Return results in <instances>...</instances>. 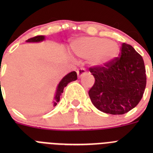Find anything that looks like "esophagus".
Instances as JSON below:
<instances>
[{
	"mask_svg": "<svg viewBox=\"0 0 153 153\" xmlns=\"http://www.w3.org/2000/svg\"><path fill=\"white\" fill-rule=\"evenodd\" d=\"M76 74H77L78 77H79V78L81 77V76H83V75H85V74H86V70H85L84 68L79 69V70H78L77 71H76Z\"/></svg>",
	"mask_w": 153,
	"mask_h": 153,
	"instance_id": "esophagus-1",
	"label": "esophagus"
}]
</instances>
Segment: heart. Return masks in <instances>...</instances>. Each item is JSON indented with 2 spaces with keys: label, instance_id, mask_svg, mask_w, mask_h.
Returning <instances> with one entry per match:
<instances>
[{
  "label": "heart",
  "instance_id": "b5f03b06",
  "mask_svg": "<svg viewBox=\"0 0 153 153\" xmlns=\"http://www.w3.org/2000/svg\"><path fill=\"white\" fill-rule=\"evenodd\" d=\"M73 53L78 57L89 60L93 66H104L119 54L117 43L94 36H81L70 44Z\"/></svg>",
  "mask_w": 153,
  "mask_h": 153
}]
</instances>
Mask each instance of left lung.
<instances>
[{"instance_id":"left-lung-1","label":"left lung","mask_w":153,"mask_h":153,"mask_svg":"<svg viewBox=\"0 0 153 153\" xmlns=\"http://www.w3.org/2000/svg\"><path fill=\"white\" fill-rule=\"evenodd\" d=\"M89 70L95 78L89 96L99 110L122 115L140 102L146 86V68L142 56L131 45L123 43L119 57Z\"/></svg>"}]
</instances>
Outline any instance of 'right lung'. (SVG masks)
Returning a JSON list of instances; mask_svg holds the SVG:
<instances>
[{"mask_svg": "<svg viewBox=\"0 0 153 153\" xmlns=\"http://www.w3.org/2000/svg\"><path fill=\"white\" fill-rule=\"evenodd\" d=\"M44 40V36H36L34 37H32V38H30L27 40V42H40L42 40ZM77 79V74L75 71H73V72L70 73V74H67V76H65L62 79V80L60 81L59 85L57 86V90H56V96H55L54 99L55 100L53 101V106H56L57 102L60 101V97L61 95V93L63 92V89H64L65 86H67V85L69 83L72 82V81L76 80Z\"/></svg>", "mask_w": 153, "mask_h": 153, "instance_id": "right-lung-1", "label": "right lung"}]
</instances>
